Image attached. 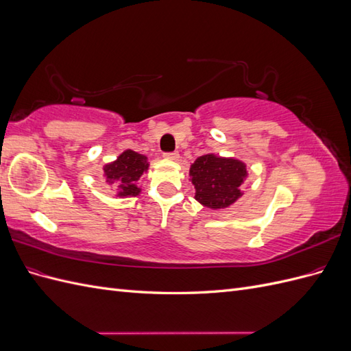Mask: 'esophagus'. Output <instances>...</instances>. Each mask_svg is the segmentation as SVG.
Returning <instances> with one entry per match:
<instances>
[{
  "mask_svg": "<svg viewBox=\"0 0 351 351\" xmlns=\"http://www.w3.org/2000/svg\"><path fill=\"white\" fill-rule=\"evenodd\" d=\"M164 158L168 159V161H177V159L180 158V155H178V152H171V154H165Z\"/></svg>",
  "mask_w": 351,
  "mask_h": 351,
  "instance_id": "34e87169",
  "label": "esophagus"
}]
</instances>
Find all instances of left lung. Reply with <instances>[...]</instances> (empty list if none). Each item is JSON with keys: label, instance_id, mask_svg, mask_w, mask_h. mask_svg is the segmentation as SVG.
Returning <instances> with one entry per match:
<instances>
[{"label": "left lung", "instance_id": "left-lung-1", "mask_svg": "<svg viewBox=\"0 0 351 351\" xmlns=\"http://www.w3.org/2000/svg\"><path fill=\"white\" fill-rule=\"evenodd\" d=\"M195 199L212 210L230 208L244 195L241 186L249 177L246 162L232 156L208 152L190 165Z\"/></svg>", "mask_w": 351, "mask_h": 351}]
</instances>
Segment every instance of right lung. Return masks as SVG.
<instances>
[{
  "label": "right lung",
  "mask_w": 351,
  "mask_h": 351,
  "mask_svg": "<svg viewBox=\"0 0 351 351\" xmlns=\"http://www.w3.org/2000/svg\"><path fill=\"white\" fill-rule=\"evenodd\" d=\"M102 169L105 183L111 186L117 197H136L142 193V189L137 183L143 173L149 169V161L146 155L125 149L114 161L105 164Z\"/></svg>",
  "instance_id": "right-lung-1"
}]
</instances>
